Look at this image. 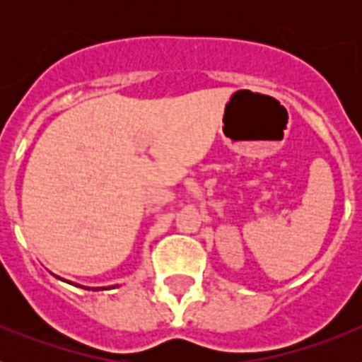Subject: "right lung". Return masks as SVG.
I'll use <instances>...</instances> for the list:
<instances>
[{
  "label": "right lung",
  "instance_id": "1",
  "mask_svg": "<svg viewBox=\"0 0 362 362\" xmlns=\"http://www.w3.org/2000/svg\"><path fill=\"white\" fill-rule=\"evenodd\" d=\"M57 279H59V277H57ZM70 284H72V283H70ZM76 286H79V284H76ZM81 288H86V286H81ZM107 288H112V286H105V288H92V290H107ZM86 290H90V288H86Z\"/></svg>",
  "mask_w": 362,
  "mask_h": 362
}]
</instances>
